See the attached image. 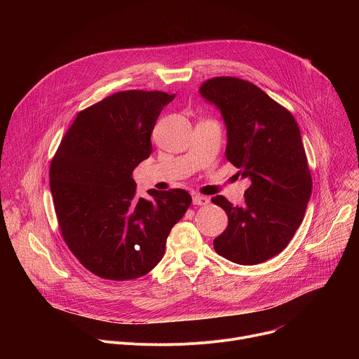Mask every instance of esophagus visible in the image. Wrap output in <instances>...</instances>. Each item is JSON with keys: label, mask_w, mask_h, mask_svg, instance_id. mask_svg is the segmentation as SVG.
<instances>
[{"label": "esophagus", "mask_w": 359, "mask_h": 359, "mask_svg": "<svg viewBox=\"0 0 359 359\" xmlns=\"http://www.w3.org/2000/svg\"><path fill=\"white\" fill-rule=\"evenodd\" d=\"M209 201L210 198L206 196H200V194L193 196V204H196V206H206V204H209Z\"/></svg>", "instance_id": "34e87169"}]
</instances>
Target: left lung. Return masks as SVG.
<instances>
[{
    "instance_id": "obj_1",
    "label": "left lung",
    "mask_w": 359,
    "mask_h": 359,
    "mask_svg": "<svg viewBox=\"0 0 359 359\" xmlns=\"http://www.w3.org/2000/svg\"><path fill=\"white\" fill-rule=\"evenodd\" d=\"M198 92L222 112L227 161L251 182L243 208L224 196L212 198L229 217L215 250L241 266L260 264L287 247L311 197L299 128L290 111L248 81L217 76L203 82Z\"/></svg>"
}]
</instances>
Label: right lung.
<instances>
[{
    "label": "right lung",
    "instance_id": "obj_1",
    "mask_svg": "<svg viewBox=\"0 0 359 359\" xmlns=\"http://www.w3.org/2000/svg\"><path fill=\"white\" fill-rule=\"evenodd\" d=\"M175 99L162 90H122L81 111L50 162L49 186L61 234L95 276L139 278L163 259L172 227L191 196L183 189L136 197L132 172L151 153L150 135Z\"/></svg>",
    "mask_w": 359,
    "mask_h": 359
}]
</instances>
